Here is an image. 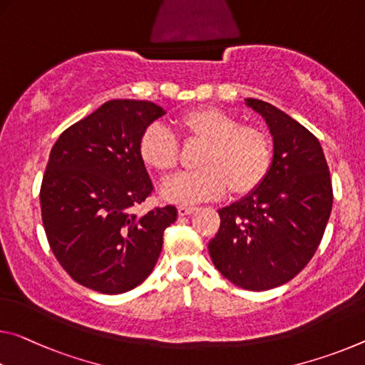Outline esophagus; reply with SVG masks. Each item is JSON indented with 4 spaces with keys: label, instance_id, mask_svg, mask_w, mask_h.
Segmentation results:
<instances>
[{
    "label": "esophagus",
    "instance_id": "34e87169",
    "mask_svg": "<svg viewBox=\"0 0 365 365\" xmlns=\"http://www.w3.org/2000/svg\"><path fill=\"white\" fill-rule=\"evenodd\" d=\"M195 211L193 206H180L178 207V216H190Z\"/></svg>",
    "mask_w": 365,
    "mask_h": 365
}]
</instances>
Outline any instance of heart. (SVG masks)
<instances>
[{
  "mask_svg": "<svg viewBox=\"0 0 365 365\" xmlns=\"http://www.w3.org/2000/svg\"><path fill=\"white\" fill-rule=\"evenodd\" d=\"M175 128L187 144H203L196 167L162 187V196L177 205H195L229 192L245 196L268 178L274 164V143L266 130L244 125L221 108H196L182 115ZM140 158L148 169L167 175L180 158L177 138L153 125L143 133Z\"/></svg>",
  "mask_w": 365,
  "mask_h": 365,
  "instance_id": "obj_1",
  "label": "heart"
}]
</instances>
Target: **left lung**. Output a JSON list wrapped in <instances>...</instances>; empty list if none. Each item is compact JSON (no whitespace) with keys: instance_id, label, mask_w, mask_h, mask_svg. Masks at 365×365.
Here are the masks:
<instances>
[{"instance_id":"8db88e82","label":"left lung","mask_w":365,"mask_h":365,"mask_svg":"<svg viewBox=\"0 0 365 365\" xmlns=\"http://www.w3.org/2000/svg\"><path fill=\"white\" fill-rule=\"evenodd\" d=\"M274 143V164L263 185L219 211L207 245L224 277L247 291H268L296 277L315 255L333 206L323 149L312 133L268 102L247 99Z\"/></svg>"}]
</instances>
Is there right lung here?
<instances>
[{"label":"right lung","instance_id":"1","mask_svg":"<svg viewBox=\"0 0 365 365\" xmlns=\"http://www.w3.org/2000/svg\"><path fill=\"white\" fill-rule=\"evenodd\" d=\"M165 113L148 101H108L61 133L40 187L42 222L63 269L81 286L123 294L151 274L177 207L131 212L153 193L141 135Z\"/></svg>","mask_w":365,"mask_h":365}]
</instances>
